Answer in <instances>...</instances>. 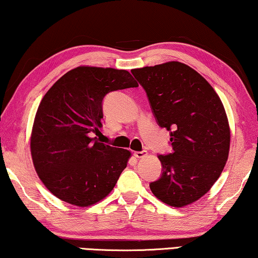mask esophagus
<instances>
[{"label": "esophagus", "instance_id": "obj_1", "mask_svg": "<svg viewBox=\"0 0 258 258\" xmlns=\"http://www.w3.org/2000/svg\"><path fill=\"white\" fill-rule=\"evenodd\" d=\"M134 156L136 158H144L146 156V152L145 151H140V152L136 151L134 153Z\"/></svg>", "mask_w": 258, "mask_h": 258}]
</instances>
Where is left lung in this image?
Returning a JSON list of instances; mask_svg holds the SVG:
<instances>
[{"label":"left lung","mask_w":258,"mask_h":258,"mask_svg":"<svg viewBox=\"0 0 258 258\" xmlns=\"http://www.w3.org/2000/svg\"><path fill=\"white\" fill-rule=\"evenodd\" d=\"M148 94L154 117L170 132L173 153L158 156V200L183 208L204 196L228 159L231 129L219 96L196 70L177 61L132 70Z\"/></svg>","instance_id":"1"}]
</instances>
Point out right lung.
Instances as JSON below:
<instances>
[{
  "label": "right lung",
  "mask_w": 258,
  "mask_h": 258,
  "mask_svg": "<svg viewBox=\"0 0 258 258\" xmlns=\"http://www.w3.org/2000/svg\"><path fill=\"white\" fill-rule=\"evenodd\" d=\"M126 70L79 66L57 79L35 113L30 148L33 166L55 197L88 208L109 195L132 157L101 143L102 99L110 91L137 88Z\"/></svg>",
  "instance_id": "right-lung-1"
}]
</instances>
